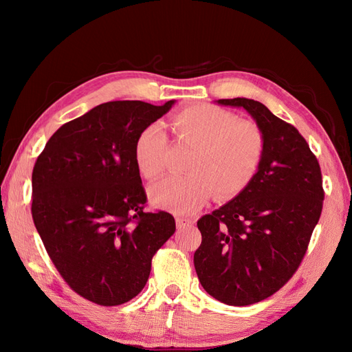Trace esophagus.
<instances>
[{"label": "esophagus", "instance_id": "esophagus-1", "mask_svg": "<svg viewBox=\"0 0 352 352\" xmlns=\"http://www.w3.org/2000/svg\"><path fill=\"white\" fill-rule=\"evenodd\" d=\"M194 225V220H190L188 217H177L176 219V226L177 229H185V228H189Z\"/></svg>", "mask_w": 352, "mask_h": 352}]
</instances>
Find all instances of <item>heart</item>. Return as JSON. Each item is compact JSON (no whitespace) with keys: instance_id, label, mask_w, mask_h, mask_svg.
<instances>
[{"instance_id":"1","label":"heart","mask_w":352,"mask_h":352,"mask_svg":"<svg viewBox=\"0 0 352 352\" xmlns=\"http://www.w3.org/2000/svg\"><path fill=\"white\" fill-rule=\"evenodd\" d=\"M175 140L188 155L184 176H170L150 189L157 206L179 214L194 212L214 194L232 199L257 176L265 153V135L258 123L238 119L235 113L210 104L190 105L179 111L172 123ZM135 164L142 177L155 180L167 164V138L158 124L138 135Z\"/></svg>"}]
</instances>
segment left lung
I'll return each mask as SVG.
<instances>
[{"label": "left lung", "mask_w": 352, "mask_h": 352, "mask_svg": "<svg viewBox=\"0 0 352 352\" xmlns=\"http://www.w3.org/2000/svg\"><path fill=\"white\" fill-rule=\"evenodd\" d=\"M243 107L265 135L261 167L226 206L202 216L194 264L202 287L228 305H251L278 292L300 267L322 214V170L295 126L248 98Z\"/></svg>", "instance_id": "left-lung-1"}]
</instances>
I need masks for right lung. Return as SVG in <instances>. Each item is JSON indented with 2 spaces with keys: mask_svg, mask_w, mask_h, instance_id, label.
Wrapping results in <instances>:
<instances>
[{
  "mask_svg": "<svg viewBox=\"0 0 352 352\" xmlns=\"http://www.w3.org/2000/svg\"><path fill=\"white\" fill-rule=\"evenodd\" d=\"M175 101H110L63 124L32 172V219L61 278L94 304L131 301L155 252L176 230L167 211H146L136 138Z\"/></svg>",
  "mask_w": 352,
  "mask_h": 352,
  "instance_id": "1",
  "label": "right lung"
}]
</instances>
